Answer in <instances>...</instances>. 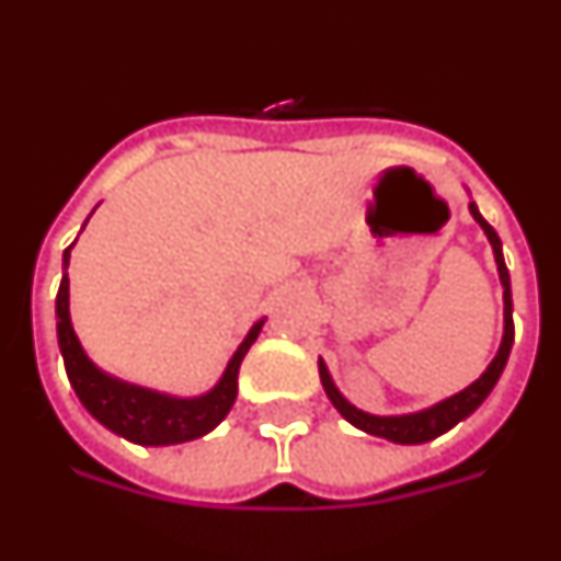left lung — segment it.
Listing matches in <instances>:
<instances>
[{"label": "left lung", "instance_id": "1", "mask_svg": "<svg viewBox=\"0 0 561 561\" xmlns=\"http://www.w3.org/2000/svg\"><path fill=\"white\" fill-rule=\"evenodd\" d=\"M469 213H472V219L478 221L480 230L485 232L489 238V244H492L494 252V264H497L500 272V284H503V340H500V348L494 354V359L489 362V368L480 374V379H474L469 388H463L460 393L449 396V399L435 401L433 408L415 410V413H401V415H374L365 413V410L354 408L345 396L340 393V388L331 379L329 368H325V362H317V368H320V381H323L325 396L331 399V404L336 408V413L342 419L354 424L356 430L362 433L376 435V438H388L393 444H427V440L438 438V435L449 433V430L458 424V421L469 419L474 410L480 408L485 401V396L492 393L494 385H497L500 374H503L505 362H508V354H512L514 345V306H512V277H508V270H505L503 261V244H500V236L494 232V227L480 216L478 205L469 202Z\"/></svg>", "mask_w": 561, "mask_h": 561}]
</instances>
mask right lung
<instances>
[{"mask_svg":"<svg viewBox=\"0 0 561 561\" xmlns=\"http://www.w3.org/2000/svg\"><path fill=\"white\" fill-rule=\"evenodd\" d=\"M72 247H76V241L64 250V275L56 297V329L69 385H72L83 408H87V413L101 421L103 427L112 430L114 435H121L131 444H140V447H171V444H185V440L213 433L225 421V415L230 413L238 393V368H241L247 351L264 329L266 317L247 331L236 354L227 362L221 379L205 393L173 396L162 393V390L142 388V385H131V381L117 379V376L98 368L83 351L76 329H72L67 277Z\"/></svg>","mask_w":561,"mask_h":561,"instance_id":"obj_1","label":"right lung"}]
</instances>
